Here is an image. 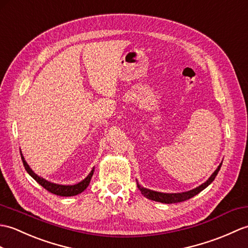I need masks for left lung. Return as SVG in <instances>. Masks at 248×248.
Here are the masks:
<instances>
[{"instance_id":"1","label":"left lung","mask_w":248,"mask_h":248,"mask_svg":"<svg viewBox=\"0 0 248 248\" xmlns=\"http://www.w3.org/2000/svg\"><path fill=\"white\" fill-rule=\"evenodd\" d=\"M222 166V163L217 166V170L210 175V177L207 180L205 183H203L202 185H200L199 187L189 190V191H185V192H178V193H166V192H158V191H154V190L145 188L140 185V183L137 182L136 180V184H137V188L140 190L142 195L145 198L155 201V202H159V203H164V204H174V203H180V202H184V201H187L189 199L193 198L194 195L199 194L202 190H204L206 187H208L210 184L215 181L216 176L217 175V172L220 171V168Z\"/></svg>"}]
</instances>
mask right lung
Returning a JSON list of instances; mask_svg holds the SVG:
<instances>
[{"mask_svg": "<svg viewBox=\"0 0 248 248\" xmlns=\"http://www.w3.org/2000/svg\"><path fill=\"white\" fill-rule=\"evenodd\" d=\"M21 157H22V162H23V165H24V167H25V170L27 171V173L30 174L37 183H39L40 185L47 190V191L54 193L56 195H60V197H73V195H77L79 193H81L82 191H84L86 187L89 186L91 178H92V176H93L94 170H95V168L92 169L89 175L86 176L81 182H79L78 184H75V185H60V184L51 183V182L45 180V178L34 173L30 167V165L26 163V160H25L24 156H23L22 152H21Z\"/></svg>", "mask_w": 248, "mask_h": 248, "instance_id": "obj_1", "label": "right lung"}]
</instances>
